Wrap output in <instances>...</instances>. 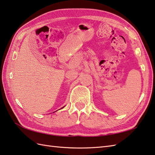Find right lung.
<instances>
[{
  "instance_id": "obj_1",
  "label": "right lung",
  "mask_w": 155,
  "mask_h": 155,
  "mask_svg": "<svg viewBox=\"0 0 155 155\" xmlns=\"http://www.w3.org/2000/svg\"><path fill=\"white\" fill-rule=\"evenodd\" d=\"M63 107H62V108H63Z\"/></svg>"
}]
</instances>
